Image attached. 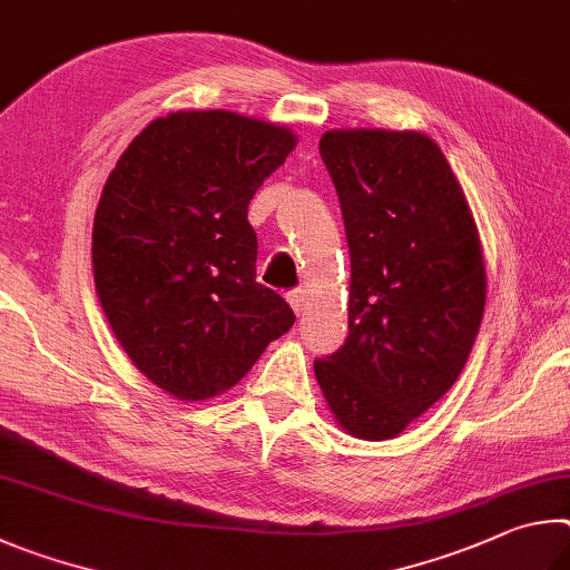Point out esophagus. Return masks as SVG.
I'll use <instances>...</instances> for the list:
<instances>
[{
	"instance_id": "esophagus-1",
	"label": "esophagus",
	"mask_w": 570,
	"mask_h": 570,
	"mask_svg": "<svg viewBox=\"0 0 570 570\" xmlns=\"http://www.w3.org/2000/svg\"><path fill=\"white\" fill-rule=\"evenodd\" d=\"M287 303H291V307L295 311V315H301V313H303V307H305V293H303V291H293V293H287Z\"/></svg>"
}]
</instances>
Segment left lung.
Returning <instances> with one entry per match:
<instances>
[{"label": "left lung", "instance_id": "8db88e82", "mask_svg": "<svg viewBox=\"0 0 570 570\" xmlns=\"http://www.w3.org/2000/svg\"><path fill=\"white\" fill-rule=\"evenodd\" d=\"M321 157L351 247V333L315 377L341 428L387 441L465 367L485 307L481 237L428 135L331 129Z\"/></svg>", "mask_w": 570, "mask_h": 570}]
</instances>
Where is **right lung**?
I'll return each instance as SVG.
<instances>
[{"label":"right lung","instance_id":"1","mask_svg":"<svg viewBox=\"0 0 570 570\" xmlns=\"http://www.w3.org/2000/svg\"><path fill=\"white\" fill-rule=\"evenodd\" d=\"M297 145L225 109L149 122L117 159L92 227L102 311L139 371L177 401L243 381L295 315L255 279L247 205Z\"/></svg>","mask_w":570,"mask_h":570}]
</instances>
